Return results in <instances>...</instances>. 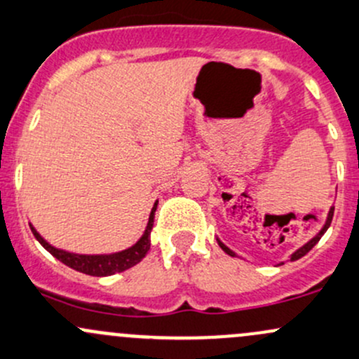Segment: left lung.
<instances>
[{
  "label": "left lung",
  "mask_w": 359,
  "mask_h": 359,
  "mask_svg": "<svg viewBox=\"0 0 359 359\" xmlns=\"http://www.w3.org/2000/svg\"><path fill=\"white\" fill-rule=\"evenodd\" d=\"M332 217H334V206H330V210H329V215H327V220H325V224H323V227H322V230H320V232H318V233H316V236H315V237H313V239H309V241H308V243H306V244H304V246H301L299 249H296V251H294V252H292V255H290V262H296V259L303 258V256H304V255H306V252L309 251V249H311L313 246H315V244H316V243H318V241H320V239H322V236H323V233H325V232H327V229H329V227H330V222H332ZM217 243H218V246H220L222 249H224V251H225V252H227V255H229V256H237V255H236V252H233V251H232V249H230V248H227V246H225V244H224V243H222V241H220V239H218V237H217ZM278 265H284V263H278Z\"/></svg>",
  "instance_id": "left-lung-1"
}]
</instances>
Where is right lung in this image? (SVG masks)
I'll return each instance as SVG.
<instances>
[{
  "label": "right lung",
  "instance_id": "obj_1",
  "mask_svg": "<svg viewBox=\"0 0 359 359\" xmlns=\"http://www.w3.org/2000/svg\"><path fill=\"white\" fill-rule=\"evenodd\" d=\"M158 201L153 205V210L149 213L148 225H146L144 232H142L141 239L134 244V246L123 249L118 252H110V255H79V252H70L65 249L55 248L53 244L48 243L32 224L30 230H32L34 237L39 241V244L46 249L48 252H51L56 259L63 263V265L70 266V269L81 271V273L93 275V277H108V275L120 273V271H126L132 269L134 265H137L139 262H142L146 255H148L149 246H151V229H153L154 222V211H156Z\"/></svg>",
  "mask_w": 359,
  "mask_h": 359
}]
</instances>
